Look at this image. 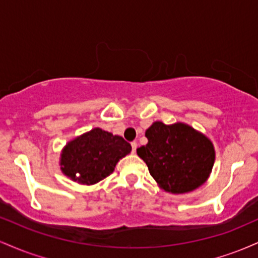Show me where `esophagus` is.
I'll use <instances>...</instances> for the list:
<instances>
[{"label": "esophagus", "mask_w": 258, "mask_h": 258, "mask_svg": "<svg viewBox=\"0 0 258 258\" xmlns=\"http://www.w3.org/2000/svg\"><path fill=\"white\" fill-rule=\"evenodd\" d=\"M132 153H136V149H137V142H132Z\"/></svg>", "instance_id": "esophagus-1"}]
</instances>
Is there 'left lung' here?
I'll list each match as a JSON object with an SVG mask.
<instances>
[{
    "label": "left lung",
    "mask_w": 258,
    "mask_h": 258,
    "mask_svg": "<svg viewBox=\"0 0 258 258\" xmlns=\"http://www.w3.org/2000/svg\"><path fill=\"white\" fill-rule=\"evenodd\" d=\"M148 143L138 148L159 186L183 194L206 182L215 162V148L203 133L183 122L165 125L156 121L146 131Z\"/></svg>",
    "instance_id": "8db88e82"
}]
</instances>
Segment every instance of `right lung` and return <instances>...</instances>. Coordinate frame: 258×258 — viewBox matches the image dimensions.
Segmentation results:
<instances>
[{
    "instance_id": "1",
    "label": "right lung",
    "mask_w": 258,
    "mask_h": 258,
    "mask_svg": "<svg viewBox=\"0 0 258 258\" xmlns=\"http://www.w3.org/2000/svg\"><path fill=\"white\" fill-rule=\"evenodd\" d=\"M131 144L102 128L70 141L60 154V170L80 184H96L114 172L120 159L131 153Z\"/></svg>"
}]
</instances>
